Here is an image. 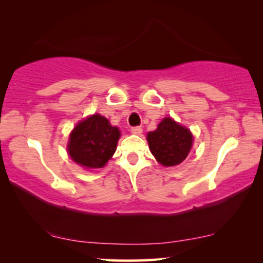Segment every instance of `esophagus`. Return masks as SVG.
Masks as SVG:
<instances>
[{
    "instance_id": "obj_1",
    "label": "esophagus",
    "mask_w": 263,
    "mask_h": 263,
    "mask_svg": "<svg viewBox=\"0 0 263 263\" xmlns=\"http://www.w3.org/2000/svg\"><path fill=\"white\" fill-rule=\"evenodd\" d=\"M132 134H135V135H140L142 133V128L141 127H133L130 129Z\"/></svg>"
}]
</instances>
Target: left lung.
I'll return each mask as SVG.
<instances>
[{
  "instance_id": "8db88e82",
  "label": "left lung",
  "mask_w": 263,
  "mask_h": 263,
  "mask_svg": "<svg viewBox=\"0 0 263 263\" xmlns=\"http://www.w3.org/2000/svg\"><path fill=\"white\" fill-rule=\"evenodd\" d=\"M151 152L164 166L181 164L190 152L193 135L170 117L164 118L154 132L147 135Z\"/></svg>"
}]
</instances>
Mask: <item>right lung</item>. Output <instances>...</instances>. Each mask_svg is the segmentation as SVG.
Listing matches in <instances>:
<instances>
[{"label": "right lung", "mask_w": 263, "mask_h": 263, "mask_svg": "<svg viewBox=\"0 0 263 263\" xmlns=\"http://www.w3.org/2000/svg\"><path fill=\"white\" fill-rule=\"evenodd\" d=\"M121 133L100 115L81 121L71 132L68 152L75 163L87 168H99L116 151Z\"/></svg>", "instance_id": "right-lung-1"}]
</instances>
